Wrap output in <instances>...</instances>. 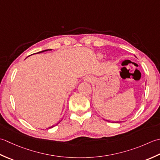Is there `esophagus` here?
Instances as JSON below:
<instances>
[{"label": "esophagus", "instance_id": "34e87169", "mask_svg": "<svg viewBox=\"0 0 160 160\" xmlns=\"http://www.w3.org/2000/svg\"><path fill=\"white\" fill-rule=\"evenodd\" d=\"M93 81V78L91 76H86V77H84L83 81L85 82H92Z\"/></svg>", "mask_w": 160, "mask_h": 160}]
</instances>
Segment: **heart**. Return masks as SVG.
<instances>
[{
    "instance_id": "obj_1",
    "label": "heart",
    "mask_w": 160,
    "mask_h": 160,
    "mask_svg": "<svg viewBox=\"0 0 160 160\" xmlns=\"http://www.w3.org/2000/svg\"><path fill=\"white\" fill-rule=\"evenodd\" d=\"M99 57H102V55L99 54Z\"/></svg>"
}]
</instances>
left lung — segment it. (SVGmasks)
I'll return each mask as SVG.
<instances>
[{
  "label": "left lung",
  "mask_w": 160,
  "mask_h": 160,
  "mask_svg": "<svg viewBox=\"0 0 160 160\" xmlns=\"http://www.w3.org/2000/svg\"><path fill=\"white\" fill-rule=\"evenodd\" d=\"M106 121H108V122H110V121H108V120H106ZM113 123L114 122H115V123H120V122H112Z\"/></svg>",
  "instance_id": "obj_1"
}]
</instances>
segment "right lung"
Listing matches in <instances>:
<instances>
[{"instance_id": "1", "label": "right lung", "mask_w": 160, "mask_h": 160, "mask_svg": "<svg viewBox=\"0 0 160 160\" xmlns=\"http://www.w3.org/2000/svg\"><path fill=\"white\" fill-rule=\"evenodd\" d=\"M48 50H51V49H48V50H43V51H41V52H37L38 54H39V53H41V52H46V51H48ZM58 123H60V122H58ZM58 123H57V124H58ZM57 124H56V125H57ZM56 125H54V126H50V127H49V129H50V128H53V127L54 126H56Z\"/></svg>"}]
</instances>
